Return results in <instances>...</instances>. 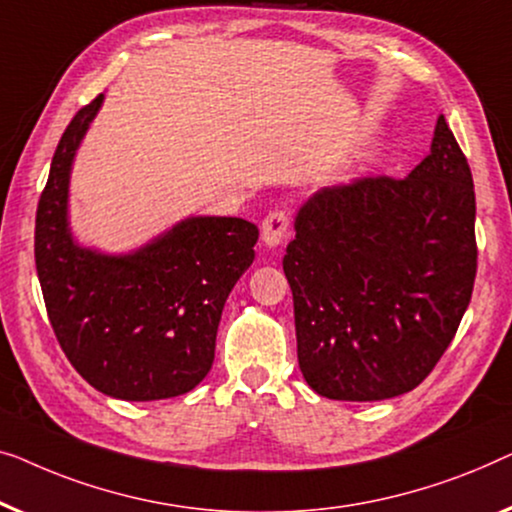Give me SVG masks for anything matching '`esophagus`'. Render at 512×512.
Here are the masks:
<instances>
[{
	"instance_id": "1",
	"label": "esophagus",
	"mask_w": 512,
	"mask_h": 512,
	"mask_svg": "<svg viewBox=\"0 0 512 512\" xmlns=\"http://www.w3.org/2000/svg\"><path fill=\"white\" fill-rule=\"evenodd\" d=\"M290 232V218L285 211H271L262 220V241L266 248H278Z\"/></svg>"
}]
</instances>
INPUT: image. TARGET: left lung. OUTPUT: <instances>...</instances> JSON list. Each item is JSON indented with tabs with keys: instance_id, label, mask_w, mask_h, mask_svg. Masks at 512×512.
<instances>
[{
	"instance_id": "obj_1",
	"label": "left lung",
	"mask_w": 512,
	"mask_h": 512,
	"mask_svg": "<svg viewBox=\"0 0 512 512\" xmlns=\"http://www.w3.org/2000/svg\"><path fill=\"white\" fill-rule=\"evenodd\" d=\"M294 232L283 269L311 390L336 401L415 390L455 338L478 266L471 169L443 115L406 178L322 187Z\"/></svg>"
}]
</instances>
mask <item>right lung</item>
Instances as JSON below:
<instances>
[{"label": "right lung", "mask_w": 512, "mask_h": 512, "mask_svg": "<svg viewBox=\"0 0 512 512\" xmlns=\"http://www.w3.org/2000/svg\"><path fill=\"white\" fill-rule=\"evenodd\" d=\"M102 104L99 95L64 129L39 199L34 257L48 320L71 366L106 397H181L211 371L222 308L253 264L259 229L192 215L129 253L81 246L71 169Z\"/></svg>", "instance_id": "right-lung-1"}]
</instances>
